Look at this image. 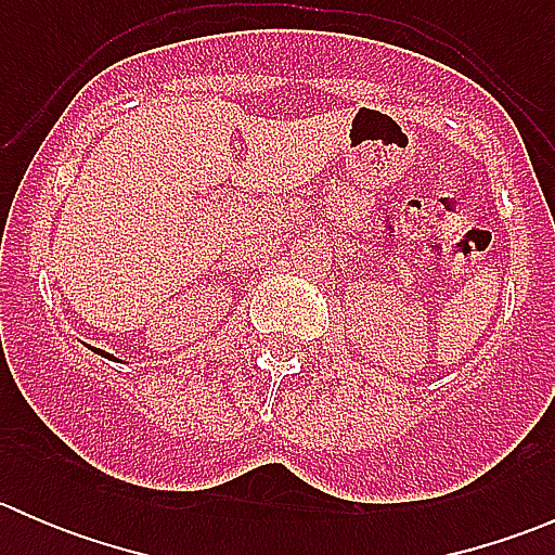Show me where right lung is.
<instances>
[{"instance_id": "obj_1", "label": "right lung", "mask_w": 555, "mask_h": 555, "mask_svg": "<svg viewBox=\"0 0 555 555\" xmlns=\"http://www.w3.org/2000/svg\"><path fill=\"white\" fill-rule=\"evenodd\" d=\"M96 354H102V357H106V360H115V357H112V354H106V351H99V349H96Z\"/></svg>"}]
</instances>
